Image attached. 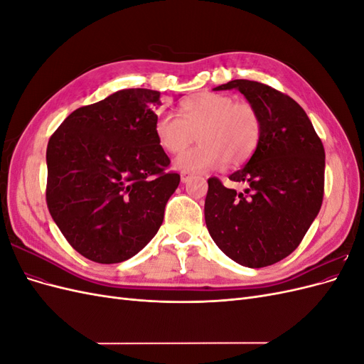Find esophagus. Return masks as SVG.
Wrapping results in <instances>:
<instances>
[{
  "label": "esophagus",
  "mask_w": 364,
  "mask_h": 364,
  "mask_svg": "<svg viewBox=\"0 0 364 364\" xmlns=\"http://www.w3.org/2000/svg\"><path fill=\"white\" fill-rule=\"evenodd\" d=\"M191 179V174L190 173H186V171H183L182 174H181V181L185 183V182H188Z\"/></svg>",
  "instance_id": "1"
}]
</instances>
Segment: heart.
Here are the masks:
<instances>
[{
	"label": "heart",
	"mask_w": 364,
	"mask_h": 364,
	"mask_svg": "<svg viewBox=\"0 0 364 364\" xmlns=\"http://www.w3.org/2000/svg\"><path fill=\"white\" fill-rule=\"evenodd\" d=\"M156 139L167 153H181L194 141L200 144L183 151L174 161L182 171H206L222 165L238 167L250 159L261 138V118L249 103L232 97L200 92L179 106V118L161 114L155 124Z\"/></svg>",
	"instance_id": "1"
}]
</instances>
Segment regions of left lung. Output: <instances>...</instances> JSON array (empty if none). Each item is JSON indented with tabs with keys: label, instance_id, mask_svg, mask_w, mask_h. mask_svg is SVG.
I'll return each mask as SVG.
<instances>
[{
	"label": "left lung",
	"instance_id": "obj_1",
	"mask_svg": "<svg viewBox=\"0 0 364 364\" xmlns=\"http://www.w3.org/2000/svg\"><path fill=\"white\" fill-rule=\"evenodd\" d=\"M237 90L261 118V138L243 168L229 179L235 191L208 179L205 222L225 255L259 269L289 257L321 211L325 150L310 118L293 98L252 80H230L214 91Z\"/></svg>",
	"mask_w": 364,
	"mask_h": 364
}]
</instances>
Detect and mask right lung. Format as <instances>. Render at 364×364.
Listing matches in <instances>:
<instances>
[{"mask_svg":"<svg viewBox=\"0 0 364 364\" xmlns=\"http://www.w3.org/2000/svg\"><path fill=\"white\" fill-rule=\"evenodd\" d=\"M161 92L121 90L75 109L47 147V205L68 243L85 258H132L159 230L181 176L155 134Z\"/></svg>","mask_w":364,"mask_h":364,"instance_id":"1","label":"right lung"}]
</instances>
